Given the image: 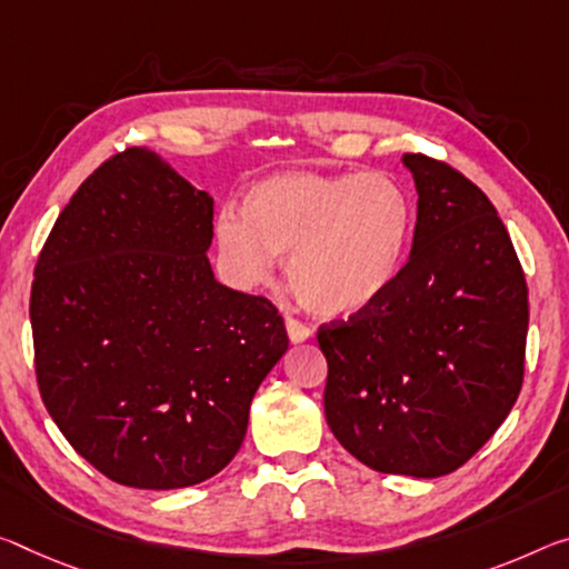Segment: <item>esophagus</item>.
<instances>
[{"label":"esophagus","instance_id":"1","mask_svg":"<svg viewBox=\"0 0 569 569\" xmlns=\"http://www.w3.org/2000/svg\"><path fill=\"white\" fill-rule=\"evenodd\" d=\"M286 331H288V339H291L293 345H301V341H306V339L311 337V329L306 327L303 321L293 319V317L286 319Z\"/></svg>","mask_w":569,"mask_h":569}]
</instances>
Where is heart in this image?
Here are the masks:
<instances>
[{"label": "heart", "instance_id": "b5f03b06", "mask_svg": "<svg viewBox=\"0 0 569 569\" xmlns=\"http://www.w3.org/2000/svg\"><path fill=\"white\" fill-rule=\"evenodd\" d=\"M415 204L382 171H288L250 189L242 214L224 210L214 238L240 283L268 281L286 258L296 299L321 317H349L398 281Z\"/></svg>", "mask_w": 569, "mask_h": 569}]
</instances>
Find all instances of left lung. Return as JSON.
<instances>
[{"label": "left lung", "mask_w": 569, "mask_h": 569, "mask_svg": "<svg viewBox=\"0 0 569 569\" xmlns=\"http://www.w3.org/2000/svg\"><path fill=\"white\" fill-rule=\"evenodd\" d=\"M418 189L398 281L347 321L321 323L333 438L380 473L438 479L489 440L525 380V270L471 179L405 154Z\"/></svg>", "instance_id": "obj_1"}]
</instances>
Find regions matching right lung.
Listing matches in <instances>:
<instances>
[{
  "mask_svg": "<svg viewBox=\"0 0 569 569\" xmlns=\"http://www.w3.org/2000/svg\"><path fill=\"white\" fill-rule=\"evenodd\" d=\"M212 197L147 147L103 161L34 266V375L62 436L108 479L184 489L228 466L288 349L263 296L214 281Z\"/></svg>",
  "mask_w": 569,
  "mask_h": 569,
  "instance_id": "1",
  "label": "right lung"
}]
</instances>
